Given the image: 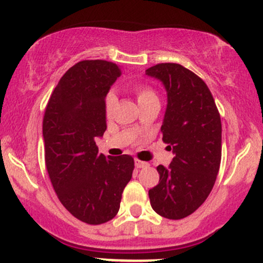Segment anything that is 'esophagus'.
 Segmentation results:
<instances>
[{
    "label": "esophagus",
    "instance_id": "1",
    "mask_svg": "<svg viewBox=\"0 0 263 263\" xmlns=\"http://www.w3.org/2000/svg\"><path fill=\"white\" fill-rule=\"evenodd\" d=\"M135 167L136 168H144V167H148V163L147 162H143V161H140V159H135Z\"/></svg>",
    "mask_w": 263,
    "mask_h": 263
}]
</instances>
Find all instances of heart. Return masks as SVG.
<instances>
[{
	"label": "heart",
	"mask_w": 263,
	"mask_h": 263,
	"mask_svg": "<svg viewBox=\"0 0 263 263\" xmlns=\"http://www.w3.org/2000/svg\"><path fill=\"white\" fill-rule=\"evenodd\" d=\"M136 95H137L138 104L152 100V99H157L155 91H153L151 87H147V86L136 87ZM115 105H116V96H115L114 92H108L106 96V100H105V107H106L107 114H110L111 111H112Z\"/></svg>",
	"instance_id": "heart-1"
}]
</instances>
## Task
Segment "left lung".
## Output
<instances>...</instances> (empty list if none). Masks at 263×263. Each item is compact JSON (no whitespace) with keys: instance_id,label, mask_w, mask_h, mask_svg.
<instances>
[{"instance_id":"1","label":"left lung","mask_w":263,"mask_h":263,"mask_svg":"<svg viewBox=\"0 0 263 263\" xmlns=\"http://www.w3.org/2000/svg\"><path fill=\"white\" fill-rule=\"evenodd\" d=\"M146 75L167 92L163 141L174 158L158 165L159 183L149 189L152 209L178 220L194 213L210 194L221 161V120L209 87L198 75L176 63L151 66Z\"/></svg>"}]
</instances>
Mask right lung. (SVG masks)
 I'll return each instance as SVG.
<instances>
[{"label":"right lung","instance_id":"add662e5","mask_svg":"<svg viewBox=\"0 0 263 263\" xmlns=\"http://www.w3.org/2000/svg\"><path fill=\"white\" fill-rule=\"evenodd\" d=\"M121 68L106 60H83L71 66L50 96L43 119L45 165L59 200L90 225L119 213L134 158L104 156L96 138L106 131V95Z\"/></svg>","mask_w":263,"mask_h":263}]
</instances>
